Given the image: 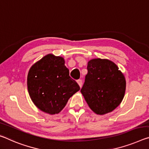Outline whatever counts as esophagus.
<instances>
[{"mask_svg":"<svg viewBox=\"0 0 149 149\" xmlns=\"http://www.w3.org/2000/svg\"><path fill=\"white\" fill-rule=\"evenodd\" d=\"M77 84H78V85L79 86V87H82V81L81 79H78L77 81Z\"/></svg>","mask_w":149,"mask_h":149,"instance_id":"34e87169","label":"esophagus"}]
</instances>
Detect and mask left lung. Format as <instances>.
Listing matches in <instances>:
<instances>
[{"mask_svg": "<svg viewBox=\"0 0 149 149\" xmlns=\"http://www.w3.org/2000/svg\"><path fill=\"white\" fill-rule=\"evenodd\" d=\"M87 68L88 72L81 93L87 105L97 115L113 111L121 103L125 93L123 74L107 59H92Z\"/></svg>", "mask_w": 149, "mask_h": 149, "instance_id": "1", "label": "left lung"}]
</instances>
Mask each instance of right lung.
Segmentation results:
<instances>
[{
    "mask_svg": "<svg viewBox=\"0 0 149 149\" xmlns=\"http://www.w3.org/2000/svg\"><path fill=\"white\" fill-rule=\"evenodd\" d=\"M69 74L63 58L52 54L32 65L27 77L28 91L40 110L50 115L58 114L79 90V85Z\"/></svg>",
    "mask_w": 149,
    "mask_h": 149,
    "instance_id": "add662e5",
    "label": "right lung"
}]
</instances>
